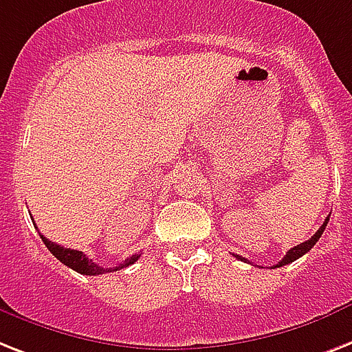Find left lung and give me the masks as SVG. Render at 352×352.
I'll return each mask as SVG.
<instances>
[{
    "mask_svg": "<svg viewBox=\"0 0 352 352\" xmlns=\"http://www.w3.org/2000/svg\"><path fill=\"white\" fill-rule=\"evenodd\" d=\"M327 222H329V217L325 219L324 224L320 226L318 231H316L315 235L311 236L309 241H305V242H302V244L295 245V248H291V250L287 251V253H285L284 258L280 260V262L275 265V267H282V265H285V264H291V262H295V260L300 258V256H302V255H305V253H307V251H309L311 248H313V245L316 244V242H318V239H320V236H322V233H324V230H325V226H327ZM235 256H236V258L244 260V262H250V260H245L244 256H239V255H235ZM250 264H251V262H250Z\"/></svg>",
    "mask_w": 352,
    "mask_h": 352,
    "instance_id": "8db88e82",
    "label": "left lung"
}]
</instances>
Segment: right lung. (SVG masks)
<instances>
[{
  "mask_svg": "<svg viewBox=\"0 0 352 352\" xmlns=\"http://www.w3.org/2000/svg\"><path fill=\"white\" fill-rule=\"evenodd\" d=\"M39 236H41V241L45 242V245L48 248V251H50V253H52L59 262H63V264L68 265V267H72L74 271L81 273V275H102V273H110V271H119L122 270V267L131 265L135 260H139V256H141V255H131L130 258H126L124 262L116 265V267H101V265H97L94 260L88 258L82 251L63 248V245L56 244V242L48 241L47 236H43L41 233H39Z\"/></svg>",
  "mask_w": 352,
  "mask_h": 352,
  "instance_id": "add662e5",
  "label": "right lung"
}]
</instances>
